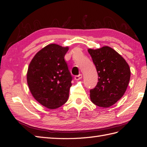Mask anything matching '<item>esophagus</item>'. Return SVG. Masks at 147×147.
<instances>
[{"label": "esophagus", "mask_w": 147, "mask_h": 147, "mask_svg": "<svg viewBox=\"0 0 147 147\" xmlns=\"http://www.w3.org/2000/svg\"><path fill=\"white\" fill-rule=\"evenodd\" d=\"M82 78V74H79V75H77V76H75V77H74V79H75L76 80L78 81L80 80V79Z\"/></svg>", "instance_id": "esophagus-1"}]
</instances>
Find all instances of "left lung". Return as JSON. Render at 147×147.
Wrapping results in <instances>:
<instances>
[{
	"mask_svg": "<svg viewBox=\"0 0 147 147\" xmlns=\"http://www.w3.org/2000/svg\"><path fill=\"white\" fill-rule=\"evenodd\" d=\"M98 73V83L90 90V99L101 107L115 104L125 93L130 80L128 64L109 47L88 50Z\"/></svg>",
	"mask_w": 147,
	"mask_h": 147,
	"instance_id": "1",
	"label": "left lung"
}]
</instances>
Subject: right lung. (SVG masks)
<instances>
[{"label":"right lung","instance_id":"right-lung-1","mask_svg":"<svg viewBox=\"0 0 147 147\" xmlns=\"http://www.w3.org/2000/svg\"><path fill=\"white\" fill-rule=\"evenodd\" d=\"M69 48L50 44L34 56L27 73V83L40 104L57 109L67 102L73 76L64 56Z\"/></svg>","mask_w":147,"mask_h":147}]
</instances>
